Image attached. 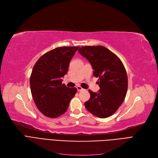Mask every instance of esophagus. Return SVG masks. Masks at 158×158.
Wrapping results in <instances>:
<instances>
[{
  "label": "esophagus",
  "instance_id": "34e87169",
  "mask_svg": "<svg viewBox=\"0 0 158 158\" xmlns=\"http://www.w3.org/2000/svg\"><path fill=\"white\" fill-rule=\"evenodd\" d=\"M77 88L78 91H81L84 90V89H83V88H81V87H80V86H77Z\"/></svg>",
  "mask_w": 158,
  "mask_h": 158
}]
</instances>
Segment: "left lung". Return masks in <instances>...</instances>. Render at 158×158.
Listing matches in <instances>:
<instances>
[{
  "label": "left lung",
  "mask_w": 158,
  "mask_h": 158,
  "mask_svg": "<svg viewBox=\"0 0 158 158\" xmlns=\"http://www.w3.org/2000/svg\"><path fill=\"white\" fill-rule=\"evenodd\" d=\"M78 52L91 63L100 87L98 93L89 90L90 98L85 102L86 109L98 118L109 117L126 96L128 81L126 69L116 54L104 46H83Z\"/></svg>",
  "instance_id": "obj_1"
}]
</instances>
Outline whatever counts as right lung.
<instances>
[{
	"instance_id": "right-lung-1",
	"label": "right lung",
	"mask_w": 158,
	"mask_h": 158,
	"mask_svg": "<svg viewBox=\"0 0 158 158\" xmlns=\"http://www.w3.org/2000/svg\"><path fill=\"white\" fill-rule=\"evenodd\" d=\"M80 47H59L42 56L32 69L30 86L38 109L44 116L55 118L68 109L77 89L62 84L69 63Z\"/></svg>"
}]
</instances>
